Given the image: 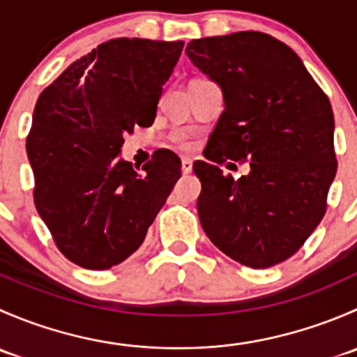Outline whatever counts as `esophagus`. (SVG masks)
Returning <instances> with one entry per match:
<instances>
[{"label":"esophagus","instance_id":"obj_1","mask_svg":"<svg viewBox=\"0 0 357 357\" xmlns=\"http://www.w3.org/2000/svg\"><path fill=\"white\" fill-rule=\"evenodd\" d=\"M192 169H193L192 158H188V157L183 158V160H181V171H183V174H190V172H192Z\"/></svg>","mask_w":357,"mask_h":357}]
</instances>
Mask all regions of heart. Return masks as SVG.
<instances>
[{
	"label": "heart",
	"instance_id": "obj_1",
	"mask_svg": "<svg viewBox=\"0 0 357 357\" xmlns=\"http://www.w3.org/2000/svg\"><path fill=\"white\" fill-rule=\"evenodd\" d=\"M174 142H176V145L181 146V149H188V146H190L188 139H186L185 136H181V135H176L174 136Z\"/></svg>",
	"mask_w": 357,
	"mask_h": 357
}]
</instances>
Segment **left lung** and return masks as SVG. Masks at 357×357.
<instances>
[{"instance_id":"8db88e82","label":"left lung","mask_w":357,"mask_h":357,"mask_svg":"<svg viewBox=\"0 0 357 357\" xmlns=\"http://www.w3.org/2000/svg\"><path fill=\"white\" fill-rule=\"evenodd\" d=\"M186 55L225 93L207 160L193 162L202 228L240 264H280L326 212L337 174L328 96L294 50L264 32L193 39ZM226 160H248L251 172L240 180L222 175L215 164Z\"/></svg>"}]
</instances>
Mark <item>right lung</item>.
<instances>
[{"label":"right lung","mask_w":357,"mask_h":357,"mask_svg":"<svg viewBox=\"0 0 357 357\" xmlns=\"http://www.w3.org/2000/svg\"><path fill=\"white\" fill-rule=\"evenodd\" d=\"M185 43L115 38L70 63L39 95L25 149L34 204L59 250L109 269L138 250L181 176L157 150L142 169L121 160L124 135L152 126Z\"/></svg>","instance_id":"add662e5"}]
</instances>
